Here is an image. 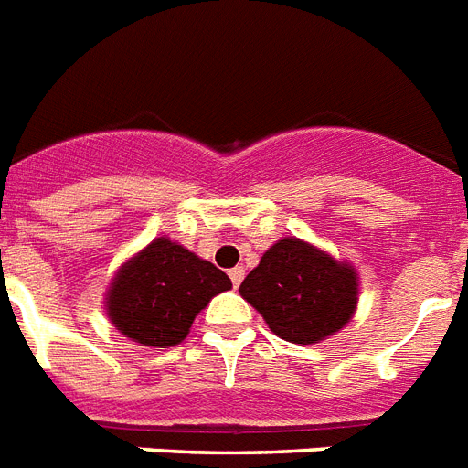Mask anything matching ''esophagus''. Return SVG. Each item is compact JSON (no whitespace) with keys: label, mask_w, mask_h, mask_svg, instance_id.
I'll list each match as a JSON object with an SVG mask.
<instances>
[{"label":"esophagus","mask_w":468,"mask_h":468,"mask_svg":"<svg viewBox=\"0 0 468 468\" xmlns=\"http://www.w3.org/2000/svg\"><path fill=\"white\" fill-rule=\"evenodd\" d=\"M243 275H246V270H243V268H231L229 270L231 284H234V287H239V284H241V280H243Z\"/></svg>","instance_id":"1"}]
</instances>
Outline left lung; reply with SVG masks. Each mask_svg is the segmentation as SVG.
Returning a JSON list of instances; mask_svg holds the SVG:
<instances>
[{"mask_svg":"<svg viewBox=\"0 0 468 468\" xmlns=\"http://www.w3.org/2000/svg\"><path fill=\"white\" fill-rule=\"evenodd\" d=\"M239 292L277 337L294 345H315L351 320L358 301V277L349 262L287 237L262 253Z\"/></svg>","mask_w":468,"mask_h":468,"instance_id":"8db88e82","label":"left lung"}]
</instances>
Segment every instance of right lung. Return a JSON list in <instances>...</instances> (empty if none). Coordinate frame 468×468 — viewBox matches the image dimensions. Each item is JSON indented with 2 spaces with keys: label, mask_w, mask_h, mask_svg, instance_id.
<instances>
[{
  "label": "right lung",
  "mask_w": 468,
  "mask_h": 468,
  "mask_svg": "<svg viewBox=\"0 0 468 468\" xmlns=\"http://www.w3.org/2000/svg\"><path fill=\"white\" fill-rule=\"evenodd\" d=\"M231 280L179 243L155 239L123 262L107 292V315L122 335L143 346L179 345L212 296Z\"/></svg>",
  "instance_id": "1"
}]
</instances>
